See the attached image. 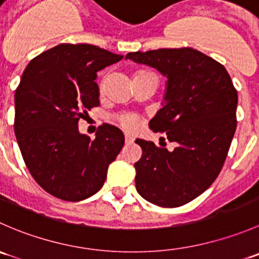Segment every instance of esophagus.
Instances as JSON below:
<instances>
[{
	"label": "esophagus",
	"instance_id": "1",
	"mask_svg": "<svg viewBox=\"0 0 259 259\" xmlns=\"http://www.w3.org/2000/svg\"><path fill=\"white\" fill-rule=\"evenodd\" d=\"M133 142H134V138L129 134H125V143H126V144H132Z\"/></svg>",
	"mask_w": 259,
	"mask_h": 259
}]
</instances>
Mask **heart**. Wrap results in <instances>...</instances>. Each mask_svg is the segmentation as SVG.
Returning <instances> with one entry per match:
<instances>
[{"label": "heart", "instance_id": "1", "mask_svg": "<svg viewBox=\"0 0 259 259\" xmlns=\"http://www.w3.org/2000/svg\"><path fill=\"white\" fill-rule=\"evenodd\" d=\"M146 72H149V71H140V72H138L137 75L146 74ZM137 75H135V76H137ZM101 86H103V83H101ZM116 120L119 121V124L121 125V126L124 127L125 130H129V132L137 129V126H138L137 115H134L132 113H120V114H117L116 115Z\"/></svg>", "mask_w": 259, "mask_h": 259}]
</instances>
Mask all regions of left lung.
<instances>
[{
  "label": "left lung",
  "instance_id": "1",
  "mask_svg": "<svg viewBox=\"0 0 259 259\" xmlns=\"http://www.w3.org/2000/svg\"><path fill=\"white\" fill-rule=\"evenodd\" d=\"M126 59L166 75L165 104L149 127L164 133L171 151L138 140L135 184L148 202L164 208L187 204L221 173L237 127L238 94L226 67L192 48L129 52Z\"/></svg>",
  "mask_w": 259,
  "mask_h": 259
}]
</instances>
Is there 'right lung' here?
Listing matches in <instances>:
<instances>
[{
	"instance_id": "obj_1",
	"label": "right lung",
	"mask_w": 259,
	"mask_h": 259,
	"mask_svg": "<svg viewBox=\"0 0 259 259\" xmlns=\"http://www.w3.org/2000/svg\"><path fill=\"white\" fill-rule=\"evenodd\" d=\"M121 59L89 44H60L23 71L15 93V134L32 178L59 199L79 202L99 192L124 145L113 125L99 126L95 139L77 126L100 104L96 72Z\"/></svg>"
}]
</instances>
